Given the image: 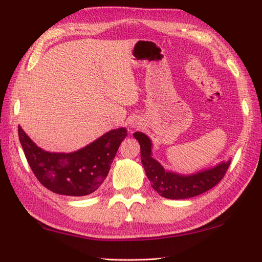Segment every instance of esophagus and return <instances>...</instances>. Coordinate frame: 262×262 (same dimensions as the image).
<instances>
[{"mask_svg": "<svg viewBox=\"0 0 262 262\" xmlns=\"http://www.w3.org/2000/svg\"><path fill=\"white\" fill-rule=\"evenodd\" d=\"M129 124H130V127H132V129H135V127L140 125V123H139L138 120H132Z\"/></svg>", "mask_w": 262, "mask_h": 262, "instance_id": "obj_1", "label": "esophagus"}]
</instances>
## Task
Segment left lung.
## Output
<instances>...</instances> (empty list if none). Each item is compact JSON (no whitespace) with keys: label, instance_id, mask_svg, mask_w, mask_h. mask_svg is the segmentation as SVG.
<instances>
[{"label":"left lung","instance_id":"1","mask_svg":"<svg viewBox=\"0 0 262 262\" xmlns=\"http://www.w3.org/2000/svg\"><path fill=\"white\" fill-rule=\"evenodd\" d=\"M133 137L140 143L141 162L152 189L167 199H188L210 190L221 182L231 164L229 159L190 175L174 173L165 170L162 165L152 158V142L148 136L142 132H135Z\"/></svg>","mask_w":262,"mask_h":262}]
</instances>
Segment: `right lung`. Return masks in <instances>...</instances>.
Returning <instances> with one entry per match:
<instances>
[{
  "label": "right lung",
  "mask_w": 262,
  "mask_h": 262,
  "mask_svg": "<svg viewBox=\"0 0 262 262\" xmlns=\"http://www.w3.org/2000/svg\"><path fill=\"white\" fill-rule=\"evenodd\" d=\"M19 140L27 161L39 182L57 194L82 196L93 193L107 176L111 164L127 132L111 130L73 152L42 150L18 126Z\"/></svg>",
  "instance_id": "add662e5"
}]
</instances>
